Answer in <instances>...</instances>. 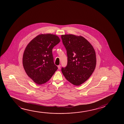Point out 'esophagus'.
Instances as JSON below:
<instances>
[{"instance_id":"34e87169","label":"esophagus","mask_w":124,"mask_h":124,"mask_svg":"<svg viewBox=\"0 0 124 124\" xmlns=\"http://www.w3.org/2000/svg\"><path fill=\"white\" fill-rule=\"evenodd\" d=\"M61 65H59L58 66V68L59 70L61 69Z\"/></svg>"}]
</instances>
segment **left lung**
Segmentation results:
<instances>
[{
    "label": "left lung",
    "instance_id": "8db88e82",
    "mask_svg": "<svg viewBox=\"0 0 124 124\" xmlns=\"http://www.w3.org/2000/svg\"><path fill=\"white\" fill-rule=\"evenodd\" d=\"M63 45L67 51V66L61 71L66 79L75 85H79L87 80L95 69L96 59L95 50L82 36L62 35Z\"/></svg>",
    "mask_w": 124,
    "mask_h": 124
}]
</instances>
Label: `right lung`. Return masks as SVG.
I'll return each mask as SVG.
<instances>
[{"instance_id": "obj_1", "label": "right lung", "mask_w": 124, "mask_h": 124, "mask_svg": "<svg viewBox=\"0 0 124 124\" xmlns=\"http://www.w3.org/2000/svg\"><path fill=\"white\" fill-rule=\"evenodd\" d=\"M60 42L57 35H39L27 46L23 56V65L27 74L40 85L50 79L58 67L54 62L53 47Z\"/></svg>"}]
</instances>
